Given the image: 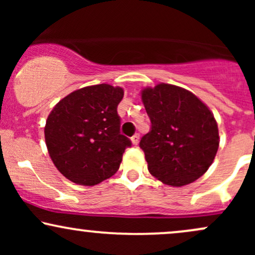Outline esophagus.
Wrapping results in <instances>:
<instances>
[{
  "instance_id": "34e87169",
  "label": "esophagus",
  "mask_w": 255,
  "mask_h": 255,
  "mask_svg": "<svg viewBox=\"0 0 255 255\" xmlns=\"http://www.w3.org/2000/svg\"><path fill=\"white\" fill-rule=\"evenodd\" d=\"M139 134H134L133 136H131V142H133V145H137V142H139Z\"/></svg>"
}]
</instances>
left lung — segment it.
<instances>
[{"mask_svg":"<svg viewBox=\"0 0 255 255\" xmlns=\"http://www.w3.org/2000/svg\"><path fill=\"white\" fill-rule=\"evenodd\" d=\"M151 129L140 140L151 175L172 187L194 182L212 164L218 126L209 108L182 87L158 84L141 92Z\"/></svg>","mask_w":255,"mask_h":255,"instance_id":"8db88e82","label":"left lung"}]
</instances>
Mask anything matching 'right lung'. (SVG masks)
I'll use <instances>...</instances> for the list:
<instances>
[{
    "label": "right lung",
    "mask_w": 255,
    "mask_h": 255,
    "mask_svg": "<svg viewBox=\"0 0 255 255\" xmlns=\"http://www.w3.org/2000/svg\"><path fill=\"white\" fill-rule=\"evenodd\" d=\"M124 90L108 84L74 91L49 114L44 135L57 170L81 186H95L119 170L131 142L120 131Z\"/></svg>",
    "instance_id": "obj_1"
}]
</instances>
